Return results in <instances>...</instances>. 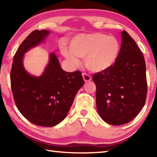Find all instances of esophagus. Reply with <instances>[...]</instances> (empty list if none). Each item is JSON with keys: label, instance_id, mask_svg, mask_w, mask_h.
Returning <instances> with one entry per match:
<instances>
[{"label": "esophagus", "instance_id": "obj_1", "mask_svg": "<svg viewBox=\"0 0 157 157\" xmlns=\"http://www.w3.org/2000/svg\"><path fill=\"white\" fill-rule=\"evenodd\" d=\"M82 77L84 82H89L91 80V77L89 75L86 74V73H82Z\"/></svg>", "mask_w": 157, "mask_h": 157}]
</instances>
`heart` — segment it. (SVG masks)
<instances>
[{"label":"heart","instance_id":"b5f03b06","mask_svg":"<svg viewBox=\"0 0 157 157\" xmlns=\"http://www.w3.org/2000/svg\"><path fill=\"white\" fill-rule=\"evenodd\" d=\"M70 50L61 47L64 56L74 64L79 58H84V64L95 73L105 71L113 65L118 56L119 44L114 37L99 33L79 34L71 41Z\"/></svg>","mask_w":157,"mask_h":157}]
</instances>
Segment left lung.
Here are the masks:
<instances>
[{"mask_svg": "<svg viewBox=\"0 0 157 157\" xmlns=\"http://www.w3.org/2000/svg\"><path fill=\"white\" fill-rule=\"evenodd\" d=\"M121 44L114 63L93 75L96 107L101 117L110 125L126 124L145 103L147 92L144 56L134 40L121 32Z\"/></svg>", "mask_w": 157, "mask_h": 157, "instance_id": "left-lung-1", "label": "left lung"}]
</instances>
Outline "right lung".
<instances>
[{
  "instance_id": "right-lung-1",
  "label": "right lung",
  "mask_w": 157,
  "mask_h": 157,
  "mask_svg": "<svg viewBox=\"0 0 157 157\" xmlns=\"http://www.w3.org/2000/svg\"><path fill=\"white\" fill-rule=\"evenodd\" d=\"M49 34L47 30L31 32L14 54L10 72L11 89L18 110L31 123L45 127L63 120L77 92L84 84L81 72L64 71L54 53L41 76H32L25 71L22 62L24 53Z\"/></svg>"
}]
</instances>
